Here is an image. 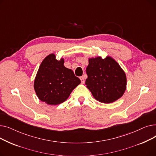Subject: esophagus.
Listing matches in <instances>:
<instances>
[{
    "mask_svg": "<svg viewBox=\"0 0 156 156\" xmlns=\"http://www.w3.org/2000/svg\"><path fill=\"white\" fill-rule=\"evenodd\" d=\"M80 80H81V83L82 84H84L85 83V78H84V77L83 76H81V77H80Z\"/></svg>",
    "mask_w": 156,
    "mask_h": 156,
    "instance_id": "1",
    "label": "esophagus"
}]
</instances>
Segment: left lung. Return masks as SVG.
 <instances>
[{
  "label": "left lung",
  "instance_id": "obj_1",
  "mask_svg": "<svg viewBox=\"0 0 156 156\" xmlns=\"http://www.w3.org/2000/svg\"><path fill=\"white\" fill-rule=\"evenodd\" d=\"M88 78L85 84L93 97L100 102L110 104L124 94L126 75L117 61L108 55L89 57L86 69Z\"/></svg>",
  "mask_w": 156,
  "mask_h": 156
}]
</instances>
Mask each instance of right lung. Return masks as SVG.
I'll use <instances>...</instances> for the list:
<instances>
[{"label":"right lung","mask_w":156,"mask_h":156,"mask_svg":"<svg viewBox=\"0 0 156 156\" xmlns=\"http://www.w3.org/2000/svg\"><path fill=\"white\" fill-rule=\"evenodd\" d=\"M48 55L40 64L34 80L37 96L48 105H55L68 99L72 91L80 83L73 70L64 66V59Z\"/></svg>","instance_id":"obj_1"}]
</instances>
